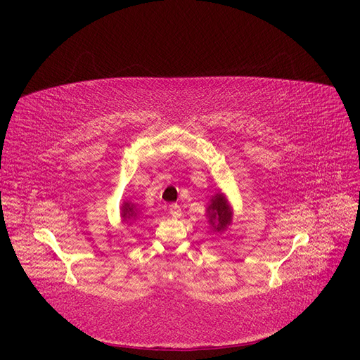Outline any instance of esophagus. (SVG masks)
<instances>
[{
  "instance_id": "esophagus-1",
  "label": "esophagus",
  "mask_w": 360,
  "mask_h": 360,
  "mask_svg": "<svg viewBox=\"0 0 360 360\" xmlns=\"http://www.w3.org/2000/svg\"><path fill=\"white\" fill-rule=\"evenodd\" d=\"M168 213H169L171 216H174V217H179V216L181 214L180 205H177V204H171V205L168 207Z\"/></svg>"
}]
</instances>
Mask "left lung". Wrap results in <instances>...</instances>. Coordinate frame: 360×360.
<instances>
[{"mask_svg":"<svg viewBox=\"0 0 360 360\" xmlns=\"http://www.w3.org/2000/svg\"><path fill=\"white\" fill-rule=\"evenodd\" d=\"M207 216H209V224L214 231L222 233L226 230L228 225L233 221L231 205L222 192L213 195L209 207H207Z\"/></svg>","mask_w":360,"mask_h":360,"instance_id":"1","label":"left lung"}]
</instances>
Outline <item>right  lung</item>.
<instances>
[{
  "label": "right lung",
  "mask_w": 360,
  "mask_h": 360,
  "mask_svg": "<svg viewBox=\"0 0 360 360\" xmlns=\"http://www.w3.org/2000/svg\"><path fill=\"white\" fill-rule=\"evenodd\" d=\"M138 214L139 210L136 209V205L130 201H124L122 205V217H123V222H135L138 219Z\"/></svg>",
  "instance_id": "right-lung-1"
}]
</instances>
